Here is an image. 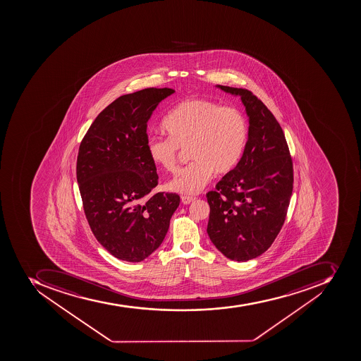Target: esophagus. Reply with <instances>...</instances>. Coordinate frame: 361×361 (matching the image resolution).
I'll list each match as a JSON object with an SVG mask.
<instances>
[{"label": "esophagus", "mask_w": 361, "mask_h": 361, "mask_svg": "<svg viewBox=\"0 0 361 361\" xmlns=\"http://www.w3.org/2000/svg\"><path fill=\"white\" fill-rule=\"evenodd\" d=\"M180 199H182L183 204H190L192 202L195 201L194 196L183 195Z\"/></svg>", "instance_id": "1"}]
</instances>
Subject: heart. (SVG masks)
<instances>
[{"instance_id":"1","label":"heart","mask_w":361,"mask_h":361,"mask_svg":"<svg viewBox=\"0 0 361 361\" xmlns=\"http://www.w3.org/2000/svg\"><path fill=\"white\" fill-rule=\"evenodd\" d=\"M162 128L168 137H149V158L173 173L182 150L190 148L194 161L168 184L173 192L188 195L201 192L214 173L220 176L231 173L240 161L248 137L242 111L202 98L178 104L164 119Z\"/></svg>"}]
</instances>
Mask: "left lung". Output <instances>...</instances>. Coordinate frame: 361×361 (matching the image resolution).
<instances>
[{"label": "left lung", "mask_w": 361, "mask_h": 361, "mask_svg": "<svg viewBox=\"0 0 361 361\" xmlns=\"http://www.w3.org/2000/svg\"><path fill=\"white\" fill-rule=\"evenodd\" d=\"M218 87L240 96L250 128L238 165L207 194V231L226 257L245 262L269 250L283 226L293 195V159L281 126L252 91Z\"/></svg>", "instance_id": "left-lung-1"}]
</instances>
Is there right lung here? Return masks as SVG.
Masks as SVG:
<instances>
[{
	"label": "right lung",
	"mask_w": 361,
	"mask_h": 361,
	"mask_svg": "<svg viewBox=\"0 0 361 361\" xmlns=\"http://www.w3.org/2000/svg\"><path fill=\"white\" fill-rule=\"evenodd\" d=\"M171 88L124 94L96 117L80 143L77 179L91 231L116 259L141 262L165 239L179 195L152 194L156 165L147 151V126Z\"/></svg>",
	"instance_id": "add662e5"
}]
</instances>
